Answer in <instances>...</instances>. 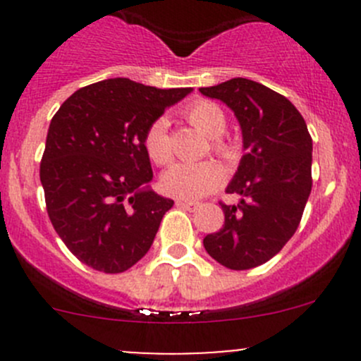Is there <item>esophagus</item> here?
<instances>
[{"instance_id": "1", "label": "esophagus", "mask_w": 361, "mask_h": 361, "mask_svg": "<svg viewBox=\"0 0 361 361\" xmlns=\"http://www.w3.org/2000/svg\"><path fill=\"white\" fill-rule=\"evenodd\" d=\"M176 206H180V207H183V209H188V211H194V209H197V206H199V202H195V201H176Z\"/></svg>"}]
</instances>
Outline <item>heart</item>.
I'll list each match as a JSON object with an SVG mask.
<instances>
[{
    "mask_svg": "<svg viewBox=\"0 0 361 361\" xmlns=\"http://www.w3.org/2000/svg\"><path fill=\"white\" fill-rule=\"evenodd\" d=\"M185 116L194 127H197L211 140V150L221 159L232 160L235 157L234 145L221 137L227 127V116L218 104L211 101H195L185 110ZM145 150L148 157L157 166H166L173 160L169 133H167V120L164 116L155 118L145 130L143 137ZM224 180V171L213 160L199 164H174L160 178V187L166 194L173 197L192 199L204 197L211 194Z\"/></svg>",
    "mask_w": 361,
    "mask_h": 361,
    "instance_id": "heart-1",
    "label": "heart"
}]
</instances>
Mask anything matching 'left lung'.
I'll return each instance as SVG.
<instances>
[{
    "instance_id": "8db88e82",
    "label": "left lung",
    "mask_w": 361,
    "mask_h": 361,
    "mask_svg": "<svg viewBox=\"0 0 361 361\" xmlns=\"http://www.w3.org/2000/svg\"><path fill=\"white\" fill-rule=\"evenodd\" d=\"M201 94L234 111L246 154L220 202L224 227L204 238V248L218 264L246 271L271 260L292 239L312 187V140L305 120L281 94L248 78H232Z\"/></svg>"
}]
</instances>
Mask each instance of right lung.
<instances>
[{
  "label": "right lung",
  "instance_id": "add662e5",
  "mask_svg": "<svg viewBox=\"0 0 361 361\" xmlns=\"http://www.w3.org/2000/svg\"><path fill=\"white\" fill-rule=\"evenodd\" d=\"M190 90L110 78L78 89L54 115L39 164L47 213L89 267L116 274L150 250L174 201L147 187L145 130Z\"/></svg>",
  "mask_w": 361,
  "mask_h": 361
}]
</instances>
